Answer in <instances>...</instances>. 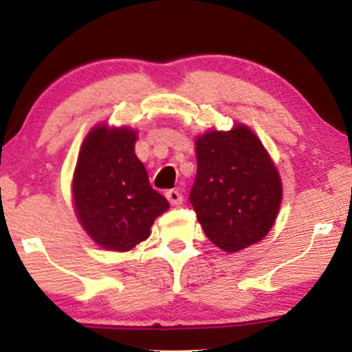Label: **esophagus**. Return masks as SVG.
Masks as SVG:
<instances>
[{"label": "esophagus", "instance_id": "34e87169", "mask_svg": "<svg viewBox=\"0 0 352 352\" xmlns=\"http://www.w3.org/2000/svg\"><path fill=\"white\" fill-rule=\"evenodd\" d=\"M166 199H168V201H170L171 205L179 206V205H182V200H184V197H182V194H181L179 190L171 189V190L166 192Z\"/></svg>", "mask_w": 352, "mask_h": 352}]
</instances>
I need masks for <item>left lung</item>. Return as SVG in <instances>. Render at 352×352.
<instances>
[{
    "label": "left lung",
    "instance_id": "left-lung-1",
    "mask_svg": "<svg viewBox=\"0 0 352 352\" xmlns=\"http://www.w3.org/2000/svg\"><path fill=\"white\" fill-rule=\"evenodd\" d=\"M197 176L190 190L201 229L228 253L266 237L282 204V179L263 142L245 124L195 139Z\"/></svg>",
    "mask_w": 352,
    "mask_h": 352
}]
</instances>
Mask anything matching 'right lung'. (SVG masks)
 I'll return each mask as SVG.
<instances>
[{
	"mask_svg": "<svg viewBox=\"0 0 352 352\" xmlns=\"http://www.w3.org/2000/svg\"><path fill=\"white\" fill-rule=\"evenodd\" d=\"M136 139L133 128L98 124L86 134L74 171L76 218L110 252H129L148 239L153 221L170 208L134 153Z\"/></svg>",
	"mask_w": 352,
	"mask_h": 352,
	"instance_id": "right-lung-1",
	"label": "right lung"
}]
</instances>
